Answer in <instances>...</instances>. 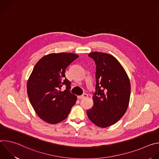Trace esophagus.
<instances>
[{
    "mask_svg": "<svg viewBox=\"0 0 159 159\" xmlns=\"http://www.w3.org/2000/svg\"><path fill=\"white\" fill-rule=\"evenodd\" d=\"M88 97V94H84L83 95H82V96H77V98H78V99H84V98H87Z\"/></svg>",
    "mask_w": 159,
    "mask_h": 159,
    "instance_id": "34e87169",
    "label": "esophagus"
}]
</instances>
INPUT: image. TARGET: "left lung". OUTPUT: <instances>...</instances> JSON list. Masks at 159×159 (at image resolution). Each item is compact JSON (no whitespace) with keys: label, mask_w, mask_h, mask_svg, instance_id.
Segmentation results:
<instances>
[{"label":"left lung","mask_w":159,"mask_h":159,"mask_svg":"<svg viewBox=\"0 0 159 159\" xmlns=\"http://www.w3.org/2000/svg\"><path fill=\"white\" fill-rule=\"evenodd\" d=\"M88 56L96 65V85L93 96L94 106L87 111V115L96 125L106 128L115 124L126 112L130 82L123 67L113 56L96 52Z\"/></svg>","instance_id":"left-lung-1"}]
</instances>
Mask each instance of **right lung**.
<instances>
[{
    "instance_id": "add662e5",
    "label": "right lung",
    "mask_w": 159,
    "mask_h": 159,
    "mask_svg": "<svg viewBox=\"0 0 159 159\" xmlns=\"http://www.w3.org/2000/svg\"><path fill=\"white\" fill-rule=\"evenodd\" d=\"M79 55L71 53H51L35 65L27 84L28 96L38 116L48 123L64 120L75 104L70 93L71 82L65 78V69ZM66 85L64 92L59 90Z\"/></svg>"
}]
</instances>
